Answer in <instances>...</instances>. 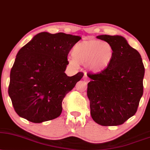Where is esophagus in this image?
I'll use <instances>...</instances> for the list:
<instances>
[{"mask_svg": "<svg viewBox=\"0 0 150 150\" xmlns=\"http://www.w3.org/2000/svg\"><path fill=\"white\" fill-rule=\"evenodd\" d=\"M83 79H84V81H86V82H88V81H89V78H88V77H87L86 74H85L84 76L83 77Z\"/></svg>", "mask_w": 150, "mask_h": 150, "instance_id": "obj_1", "label": "esophagus"}]
</instances>
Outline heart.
Here are the masks:
<instances>
[{
  "mask_svg": "<svg viewBox=\"0 0 150 150\" xmlns=\"http://www.w3.org/2000/svg\"><path fill=\"white\" fill-rule=\"evenodd\" d=\"M73 54L74 57L69 58L71 64H87L88 69L91 71L100 72L111 63L113 50L107 42L89 40L77 43L73 49Z\"/></svg>",
  "mask_w": 150,
  "mask_h": 150,
  "instance_id": "obj_1",
  "label": "heart"
}]
</instances>
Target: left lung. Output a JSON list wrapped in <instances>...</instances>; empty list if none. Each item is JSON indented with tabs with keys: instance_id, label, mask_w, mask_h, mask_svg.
<instances>
[{
	"instance_id": "8db88e82",
	"label": "left lung",
	"mask_w": 150,
	"mask_h": 150,
	"mask_svg": "<svg viewBox=\"0 0 150 150\" xmlns=\"http://www.w3.org/2000/svg\"><path fill=\"white\" fill-rule=\"evenodd\" d=\"M112 46L113 56L103 71L88 73L87 96L91 115L102 126L120 125L135 114L143 93L145 74L141 54L121 36L100 35Z\"/></svg>"
}]
</instances>
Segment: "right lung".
I'll return each instance as SVG.
<instances>
[{"instance_id": "obj_1", "label": "right lung", "mask_w": 150, "mask_h": 150, "mask_svg": "<svg viewBox=\"0 0 150 150\" xmlns=\"http://www.w3.org/2000/svg\"><path fill=\"white\" fill-rule=\"evenodd\" d=\"M81 39L63 33H41L20 49L10 72L8 93L17 114L40 123L61 115L66 94L84 76L64 73L68 54Z\"/></svg>"}]
</instances>
